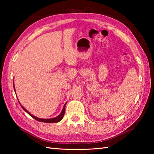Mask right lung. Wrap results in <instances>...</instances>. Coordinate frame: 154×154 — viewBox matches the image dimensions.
<instances>
[{"label":"right lung","instance_id":"1","mask_svg":"<svg viewBox=\"0 0 154 154\" xmlns=\"http://www.w3.org/2000/svg\"><path fill=\"white\" fill-rule=\"evenodd\" d=\"M15 90V89H14ZM20 103V102H19ZM66 104H64V107H63V109H62V111L61 112V113L59 115V116L58 117H56V118H52V119H41V118H36V117L32 116V114L30 113L29 112H28L27 110H26V109L23 107V106H22V107L23 108V109L27 113H28L30 115V116L32 117V118H33L35 119H36V120H37L38 122H45V123H57V122H59L60 121H61L62 118H63L64 117V113H65V106H66Z\"/></svg>","mask_w":154,"mask_h":154}]
</instances>
